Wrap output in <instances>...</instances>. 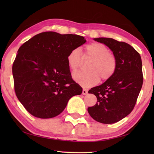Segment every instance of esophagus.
I'll list each match as a JSON object with an SVG mask.
<instances>
[{"label": "esophagus", "instance_id": "esophagus-1", "mask_svg": "<svg viewBox=\"0 0 154 154\" xmlns=\"http://www.w3.org/2000/svg\"><path fill=\"white\" fill-rule=\"evenodd\" d=\"M87 93H88V91H87V89H83L82 94H84V95H85V94H87Z\"/></svg>", "mask_w": 154, "mask_h": 154}]
</instances>
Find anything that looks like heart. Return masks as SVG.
Instances as JSON below:
<instances>
[{"instance_id": "1", "label": "heart", "mask_w": 154, "mask_h": 154, "mask_svg": "<svg viewBox=\"0 0 154 154\" xmlns=\"http://www.w3.org/2000/svg\"><path fill=\"white\" fill-rule=\"evenodd\" d=\"M84 60H91L88 65L89 72H79L73 75L75 82L83 87H90L99 83V79L105 81L110 79L117 69V58L109 49L101 43H92L85 48L83 58L80 50L75 48L67 57L68 67L72 72H76Z\"/></svg>"}]
</instances>
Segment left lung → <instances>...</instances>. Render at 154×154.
Instances as JSON below:
<instances>
[{
  "label": "left lung",
  "mask_w": 154,
  "mask_h": 154,
  "mask_svg": "<svg viewBox=\"0 0 154 154\" xmlns=\"http://www.w3.org/2000/svg\"><path fill=\"white\" fill-rule=\"evenodd\" d=\"M94 40L112 51L118 65L110 79L89 91L97 97V102L87 110L97 122L113 124L128 115L135 106L143 84L142 59L138 52L125 42L109 38Z\"/></svg>",
  "instance_id": "1"
}]
</instances>
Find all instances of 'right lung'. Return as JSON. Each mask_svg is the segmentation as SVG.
Returning a JSON list of instances; mask_svg holds the SVG:
<instances>
[{"mask_svg": "<svg viewBox=\"0 0 154 154\" xmlns=\"http://www.w3.org/2000/svg\"><path fill=\"white\" fill-rule=\"evenodd\" d=\"M86 42L79 35L45 32L20 47L12 65L14 91L32 115L56 116L72 97L82 93V88L72 79L67 57Z\"/></svg>", "mask_w": 154, "mask_h": 154, "instance_id": "right-lung-1", "label": "right lung"}]
</instances>
